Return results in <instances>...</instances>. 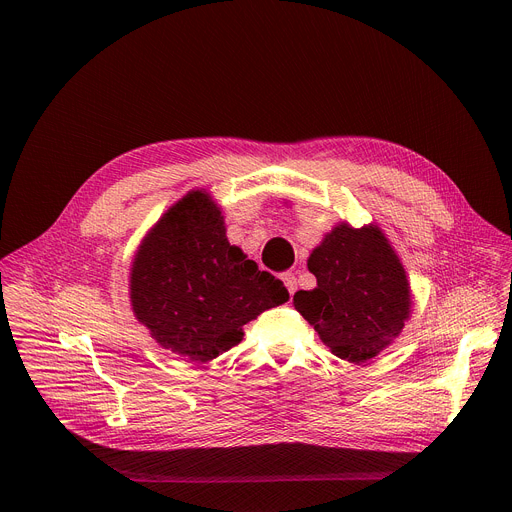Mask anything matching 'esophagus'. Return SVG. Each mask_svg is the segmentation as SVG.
I'll use <instances>...</instances> for the list:
<instances>
[{
	"label": "esophagus",
	"instance_id": "1",
	"mask_svg": "<svg viewBox=\"0 0 512 512\" xmlns=\"http://www.w3.org/2000/svg\"><path fill=\"white\" fill-rule=\"evenodd\" d=\"M281 279H283V283H285V287H287V291H289V296H294L296 289H298V279H296V275H294V273H283Z\"/></svg>",
	"mask_w": 512,
	"mask_h": 512
}]
</instances>
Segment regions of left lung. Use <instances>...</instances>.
<instances>
[{"mask_svg":"<svg viewBox=\"0 0 512 512\" xmlns=\"http://www.w3.org/2000/svg\"><path fill=\"white\" fill-rule=\"evenodd\" d=\"M318 287L296 291V310L342 360L367 362L385 350L411 314L405 269L375 225H336L308 259Z\"/></svg>","mask_w":512,"mask_h":512,"instance_id":"8db88e82","label":"left lung"}]
</instances>
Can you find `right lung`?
<instances>
[{
	"label": "right lung",
	"mask_w": 512,
	"mask_h": 512,
	"mask_svg": "<svg viewBox=\"0 0 512 512\" xmlns=\"http://www.w3.org/2000/svg\"><path fill=\"white\" fill-rule=\"evenodd\" d=\"M131 306L152 338L194 362L243 340V326L289 300L287 289L229 243L210 194L192 190L141 241L131 267Z\"/></svg>",
	"instance_id": "right-lung-1"
}]
</instances>
